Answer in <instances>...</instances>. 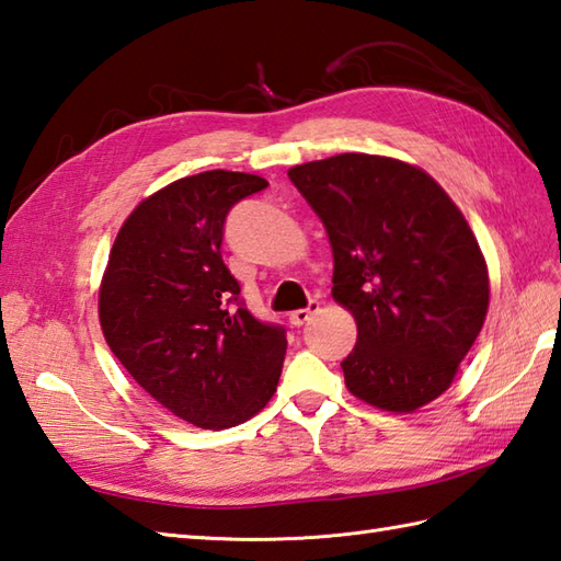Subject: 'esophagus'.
Masks as SVG:
<instances>
[{"label":"esophagus","mask_w":561,"mask_h":561,"mask_svg":"<svg viewBox=\"0 0 561 561\" xmlns=\"http://www.w3.org/2000/svg\"><path fill=\"white\" fill-rule=\"evenodd\" d=\"M319 312V302L312 300L305 309H295V312L290 314V323L293 327H302V323H307L309 319H312V314Z\"/></svg>","instance_id":"1"}]
</instances>
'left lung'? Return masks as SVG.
<instances>
[{
	"label": "left lung",
	"instance_id": "left-lung-1",
	"mask_svg": "<svg viewBox=\"0 0 561 561\" xmlns=\"http://www.w3.org/2000/svg\"><path fill=\"white\" fill-rule=\"evenodd\" d=\"M327 228L333 300L357 321L341 367L347 391L413 413L449 389L490 305V278L463 214L425 170L341 153L288 170Z\"/></svg>",
	"mask_w": 561,
	"mask_h": 561
}]
</instances>
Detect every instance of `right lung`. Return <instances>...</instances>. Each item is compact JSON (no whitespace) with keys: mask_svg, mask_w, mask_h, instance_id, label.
<instances>
[{"mask_svg":"<svg viewBox=\"0 0 561 561\" xmlns=\"http://www.w3.org/2000/svg\"><path fill=\"white\" fill-rule=\"evenodd\" d=\"M264 178L208 170L131 210L101 285V327L134 381L172 415L226 430L256 415L280 379L285 329L252 317L222 264L230 208Z\"/></svg>","mask_w":561,"mask_h":561,"instance_id":"obj_1","label":"right lung"}]
</instances>
